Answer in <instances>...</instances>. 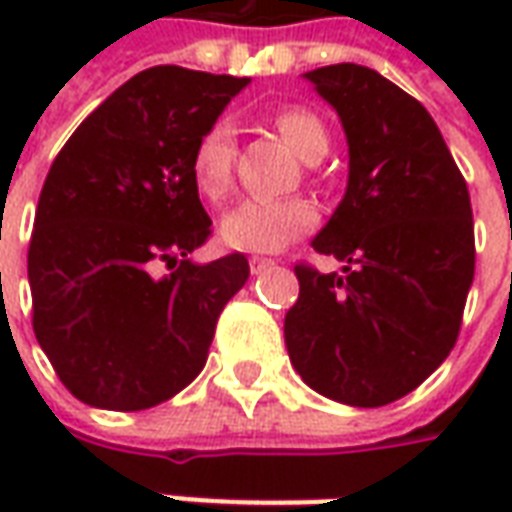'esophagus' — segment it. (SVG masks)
I'll use <instances>...</instances> for the list:
<instances>
[{
    "label": "esophagus",
    "mask_w": 512,
    "mask_h": 512,
    "mask_svg": "<svg viewBox=\"0 0 512 512\" xmlns=\"http://www.w3.org/2000/svg\"><path fill=\"white\" fill-rule=\"evenodd\" d=\"M271 266H274L271 257H249V271H252V274H263V271Z\"/></svg>",
    "instance_id": "1"
}]
</instances>
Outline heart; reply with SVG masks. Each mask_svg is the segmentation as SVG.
Instances as JSON below:
<instances>
[{
    "label": "heart",
    "mask_w": 512,
    "mask_h": 512,
    "mask_svg": "<svg viewBox=\"0 0 512 512\" xmlns=\"http://www.w3.org/2000/svg\"><path fill=\"white\" fill-rule=\"evenodd\" d=\"M274 128L304 161H318L329 150V134L323 120L304 106H285L274 115ZM235 126L227 117L205 128L191 153V175L205 200L222 202L233 189ZM318 224V211L304 197L282 200H244L224 213L222 241L241 252H279L282 246L307 235Z\"/></svg>",
    "instance_id": "obj_1"
}]
</instances>
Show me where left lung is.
Instances as JSON below:
<instances>
[{
  "instance_id": "1",
  "label": "left lung",
  "mask_w": 512,
  "mask_h": 512,
  "mask_svg": "<svg viewBox=\"0 0 512 512\" xmlns=\"http://www.w3.org/2000/svg\"><path fill=\"white\" fill-rule=\"evenodd\" d=\"M348 136V191L312 241L348 266L296 263L299 301L285 343L307 384L337 403L376 408L414 392L461 334L474 279L469 189L414 95L365 65L304 73Z\"/></svg>"
}]
</instances>
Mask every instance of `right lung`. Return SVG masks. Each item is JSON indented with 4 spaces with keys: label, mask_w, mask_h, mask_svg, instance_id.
<instances>
[{
    "label": "right lung",
    "mask_w": 512,
    "mask_h": 512,
    "mask_svg": "<svg viewBox=\"0 0 512 512\" xmlns=\"http://www.w3.org/2000/svg\"><path fill=\"white\" fill-rule=\"evenodd\" d=\"M246 79L178 65L136 73L71 134L40 191L27 271L32 329L82 403L142 411L200 376L241 252L208 266L191 153ZM167 267L169 275L157 277Z\"/></svg>",
    "instance_id": "right-lung-1"
}]
</instances>
